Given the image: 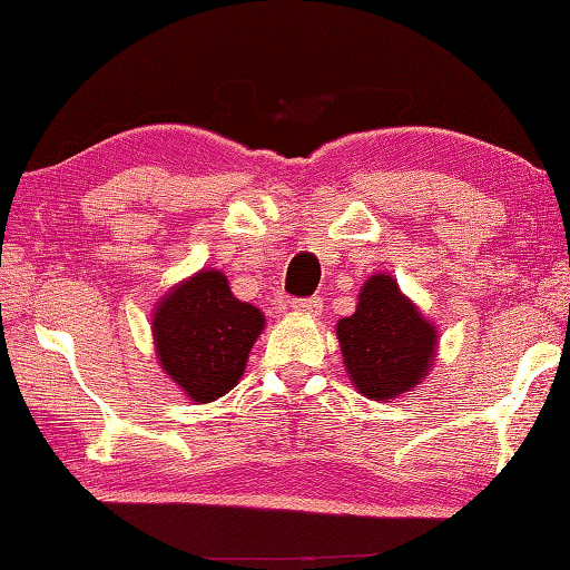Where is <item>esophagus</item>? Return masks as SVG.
Wrapping results in <instances>:
<instances>
[{
    "label": "esophagus",
    "instance_id": "34e87169",
    "mask_svg": "<svg viewBox=\"0 0 570 570\" xmlns=\"http://www.w3.org/2000/svg\"><path fill=\"white\" fill-rule=\"evenodd\" d=\"M292 308L296 313H304V316H311V318H318L323 313V304H321V298H316V296H313V298H294Z\"/></svg>",
    "mask_w": 570,
    "mask_h": 570
}]
</instances>
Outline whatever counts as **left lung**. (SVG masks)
Here are the masks:
<instances>
[{
  "label": "left lung",
  "instance_id": "obj_1",
  "mask_svg": "<svg viewBox=\"0 0 570 570\" xmlns=\"http://www.w3.org/2000/svg\"><path fill=\"white\" fill-rule=\"evenodd\" d=\"M350 380L362 396L386 402L426 380L439 345L435 325L399 292L392 274H372L353 316L335 325Z\"/></svg>",
  "mask_w": 570,
  "mask_h": 570
}]
</instances>
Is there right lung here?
I'll return each mask as SVG.
<instances>
[{
  "mask_svg": "<svg viewBox=\"0 0 570 570\" xmlns=\"http://www.w3.org/2000/svg\"><path fill=\"white\" fill-rule=\"evenodd\" d=\"M151 331L161 370L193 402L208 404L239 382L264 316L235 298L223 272L200 269L159 301Z\"/></svg>",
  "mask_w": 570,
  "mask_h": 570,
  "instance_id": "obj_1",
  "label": "right lung"
}]
</instances>
